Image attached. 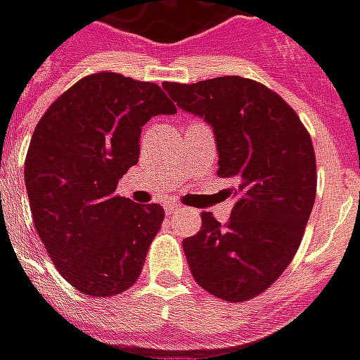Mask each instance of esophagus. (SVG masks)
<instances>
[{"label": "esophagus", "mask_w": 360, "mask_h": 360, "mask_svg": "<svg viewBox=\"0 0 360 360\" xmlns=\"http://www.w3.org/2000/svg\"><path fill=\"white\" fill-rule=\"evenodd\" d=\"M164 210H165V214H175V212L181 210V206L179 204L172 202V200H167V202L164 204Z\"/></svg>", "instance_id": "34e87169"}]
</instances>
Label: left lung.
<instances>
[{"mask_svg":"<svg viewBox=\"0 0 360 360\" xmlns=\"http://www.w3.org/2000/svg\"><path fill=\"white\" fill-rule=\"evenodd\" d=\"M164 89L179 108L210 123L218 175L235 185L226 226L202 212L200 231L183 241L191 274L218 299H255L291 264L314 206L316 156L309 131L278 92L252 79L164 82Z\"/></svg>","mask_w":360,"mask_h":360,"instance_id":"obj_1","label":"left lung"}]
</instances>
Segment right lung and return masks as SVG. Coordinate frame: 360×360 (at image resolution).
<instances>
[{
    "instance_id": "add662e5",
    "label": "right lung",
    "mask_w": 360,
    "mask_h": 360,
    "mask_svg": "<svg viewBox=\"0 0 360 360\" xmlns=\"http://www.w3.org/2000/svg\"><path fill=\"white\" fill-rule=\"evenodd\" d=\"M175 111L154 82L100 71L38 121L25 160L30 212L51 262L77 291L111 297L141 276L164 208L131 202L115 188L139 164L142 125Z\"/></svg>"
}]
</instances>
